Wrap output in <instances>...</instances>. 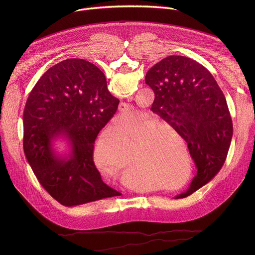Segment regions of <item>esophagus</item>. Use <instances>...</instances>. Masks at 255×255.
Here are the masks:
<instances>
[{
  "mask_svg": "<svg viewBox=\"0 0 255 255\" xmlns=\"http://www.w3.org/2000/svg\"><path fill=\"white\" fill-rule=\"evenodd\" d=\"M119 111L124 114L126 113V111H128V105H126L125 103H121L120 104V107H119Z\"/></svg>",
  "mask_w": 255,
  "mask_h": 255,
  "instance_id": "34e87169",
  "label": "esophagus"
}]
</instances>
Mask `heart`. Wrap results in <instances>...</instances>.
<instances>
[{"mask_svg": "<svg viewBox=\"0 0 255 255\" xmlns=\"http://www.w3.org/2000/svg\"><path fill=\"white\" fill-rule=\"evenodd\" d=\"M157 130L158 123L152 122L150 116L141 112H136L129 119L115 122L111 126L110 134L118 136L123 142L132 138L134 156L123 146L121 160L119 149L113 146L110 140L102 137L97 141L94 149L96 164L111 178L119 179L125 174L130 179H139L144 176V170L134 160L136 158L152 177H157L160 161Z\"/></svg>", "mask_w": 255, "mask_h": 255, "instance_id": "obj_1", "label": "heart"}]
</instances>
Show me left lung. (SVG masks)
<instances>
[{"mask_svg":"<svg viewBox=\"0 0 255 255\" xmlns=\"http://www.w3.org/2000/svg\"><path fill=\"white\" fill-rule=\"evenodd\" d=\"M154 92L150 110L167 122L188 143L197 166L186 198L218 173L227 157L233 125L226 99L210 71L196 60L170 55L145 76Z\"/></svg>","mask_w":255,"mask_h":255,"instance_id":"8db88e82","label":"left lung"}]
</instances>
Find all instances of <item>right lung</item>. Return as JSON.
I'll list each match as a JSON object with an SVG mask.
<instances>
[{
	"mask_svg": "<svg viewBox=\"0 0 255 255\" xmlns=\"http://www.w3.org/2000/svg\"><path fill=\"white\" fill-rule=\"evenodd\" d=\"M118 105L103 71L80 58L53 65L31 91L23 116L24 152L41 186L61 205L121 195L104 183L93 160L95 140ZM58 138L67 142V154L55 150Z\"/></svg>",
	"mask_w": 255,
	"mask_h": 255,
	"instance_id": "right-lung-1",
	"label": "right lung"
}]
</instances>
